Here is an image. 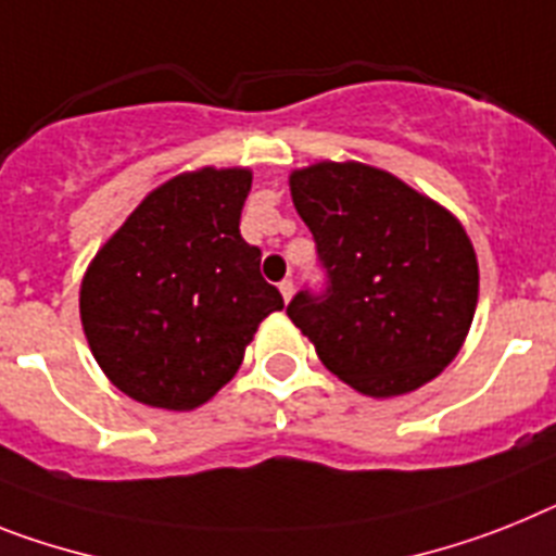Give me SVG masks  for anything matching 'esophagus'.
Returning a JSON list of instances; mask_svg holds the SVG:
<instances>
[{
    "label": "esophagus",
    "mask_w": 556,
    "mask_h": 556,
    "mask_svg": "<svg viewBox=\"0 0 556 556\" xmlns=\"http://www.w3.org/2000/svg\"><path fill=\"white\" fill-rule=\"evenodd\" d=\"M279 293H282V300L291 302V296H293V279H282V282H279Z\"/></svg>",
    "instance_id": "1"
}]
</instances>
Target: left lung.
I'll return each mask as SVG.
<instances>
[{
    "label": "left lung",
    "instance_id": "left-lung-1",
    "mask_svg": "<svg viewBox=\"0 0 556 556\" xmlns=\"http://www.w3.org/2000/svg\"><path fill=\"white\" fill-rule=\"evenodd\" d=\"M325 291L288 316L333 376L372 399L418 390L458 356L475 305L478 256L444 206L365 163L321 161L291 175Z\"/></svg>",
    "mask_w": 556,
    "mask_h": 556
}]
</instances>
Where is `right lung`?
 I'll list each match as a JSON object with an SVG mask.
<instances>
[{
	"mask_svg": "<svg viewBox=\"0 0 556 556\" xmlns=\"http://www.w3.org/2000/svg\"><path fill=\"white\" fill-rule=\"evenodd\" d=\"M249 169H198L149 191L81 282V325L98 367L161 409L206 404L240 370L282 293L240 235Z\"/></svg>",
	"mask_w": 556,
	"mask_h": 556,
	"instance_id": "right-lung-1",
	"label": "right lung"
}]
</instances>
